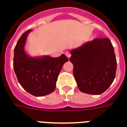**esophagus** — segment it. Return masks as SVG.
Returning a JSON list of instances; mask_svg holds the SVG:
<instances>
[{"instance_id":"34e87169","label":"esophagus","mask_w":127,"mask_h":127,"mask_svg":"<svg viewBox=\"0 0 127 127\" xmlns=\"http://www.w3.org/2000/svg\"><path fill=\"white\" fill-rule=\"evenodd\" d=\"M65 55H66V56H67V57H68V58H70V57H71V55H70V53L69 52H65Z\"/></svg>"}]
</instances>
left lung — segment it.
Wrapping results in <instances>:
<instances>
[{"instance_id": "8db88e82", "label": "left lung", "mask_w": 127, "mask_h": 127, "mask_svg": "<svg viewBox=\"0 0 127 127\" xmlns=\"http://www.w3.org/2000/svg\"><path fill=\"white\" fill-rule=\"evenodd\" d=\"M74 76L83 93L100 95L116 76V59L110 40L95 38L70 51Z\"/></svg>"}]
</instances>
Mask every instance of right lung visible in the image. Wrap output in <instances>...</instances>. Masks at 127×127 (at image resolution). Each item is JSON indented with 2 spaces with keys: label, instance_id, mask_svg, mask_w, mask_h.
<instances>
[{
  "label": "right lung",
  "instance_id": "right-lung-1",
  "mask_svg": "<svg viewBox=\"0 0 127 127\" xmlns=\"http://www.w3.org/2000/svg\"><path fill=\"white\" fill-rule=\"evenodd\" d=\"M28 30L18 40L14 49L13 68L19 84L28 93L36 97L54 91L63 65L68 61L64 54L58 57H30L24 50Z\"/></svg>",
  "mask_w": 127,
  "mask_h": 127
}]
</instances>
